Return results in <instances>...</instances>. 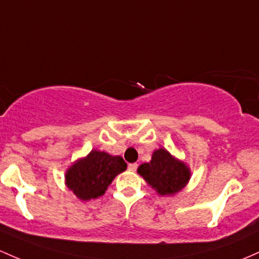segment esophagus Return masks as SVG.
Instances as JSON below:
<instances>
[{
  "label": "esophagus",
  "mask_w": 259,
  "mask_h": 259,
  "mask_svg": "<svg viewBox=\"0 0 259 259\" xmlns=\"http://www.w3.org/2000/svg\"><path fill=\"white\" fill-rule=\"evenodd\" d=\"M136 168H138V163H130L129 166H127V169L132 172H135Z\"/></svg>",
  "instance_id": "1"
}]
</instances>
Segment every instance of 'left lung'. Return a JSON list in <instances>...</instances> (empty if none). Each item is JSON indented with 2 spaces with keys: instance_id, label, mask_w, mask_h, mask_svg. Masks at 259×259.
<instances>
[{
  "instance_id": "obj_1",
  "label": "left lung",
  "mask_w": 259,
  "mask_h": 259,
  "mask_svg": "<svg viewBox=\"0 0 259 259\" xmlns=\"http://www.w3.org/2000/svg\"><path fill=\"white\" fill-rule=\"evenodd\" d=\"M138 173L160 195L181 192L190 180L189 167L163 147L155 150L151 161L140 164Z\"/></svg>"
}]
</instances>
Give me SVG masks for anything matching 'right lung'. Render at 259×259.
<instances>
[{
    "mask_svg": "<svg viewBox=\"0 0 259 259\" xmlns=\"http://www.w3.org/2000/svg\"><path fill=\"white\" fill-rule=\"evenodd\" d=\"M126 166L120 156L92 150L86 157L71 164L65 175V183L78 199L91 200L103 195L108 186L126 169Z\"/></svg>",
    "mask_w": 259,
    "mask_h": 259,
    "instance_id": "obj_1",
    "label": "right lung"
}]
</instances>
